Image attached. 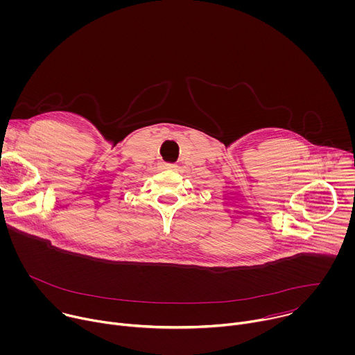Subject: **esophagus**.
I'll list each match as a JSON object with an SVG mask.
<instances>
[{
  "label": "esophagus",
  "instance_id": "1",
  "mask_svg": "<svg viewBox=\"0 0 355 355\" xmlns=\"http://www.w3.org/2000/svg\"><path fill=\"white\" fill-rule=\"evenodd\" d=\"M163 168H164V170H177V166L167 163V164H163Z\"/></svg>",
  "mask_w": 355,
  "mask_h": 355
}]
</instances>
